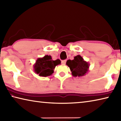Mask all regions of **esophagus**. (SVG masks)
Segmentation results:
<instances>
[{"label":"esophagus","mask_w":121,"mask_h":121,"mask_svg":"<svg viewBox=\"0 0 121 121\" xmlns=\"http://www.w3.org/2000/svg\"><path fill=\"white\" fill-rule=\"evenodd\" d=\"M65 63H66V60H62L61 61V63L63 65H65Z\"/></svg>","instance_id":"34e87169"}]
</instances>
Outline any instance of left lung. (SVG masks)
I'll use <instances>...</instances> for the list:
<instances>
[{"instance_id": "8db88e82", "label": "left lung", "mask_w": 121, "mask_h": 121, "mask_svg": "<svg viewBox=\"0 0 121 121\" xmlns=\"http://www.w3.org/2000/svg\"><path fill=\"white\" fill-rule=\"evenodd\" d=\"M66 65L70 68L73 77L83 76L89 70L90 64L84 60L80 55L75 56L73 60H67Z\"/></svg>"}]
</instances>
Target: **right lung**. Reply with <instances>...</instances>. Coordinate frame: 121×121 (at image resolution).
<instances>
[{"label": "right lung", "mask_w": 121, "mask_h": 121, "mask_svg": "<svg viewBox=\"0 0 121 121\" xmlns=\"http://www.w3.org/2000/svg\"><path fill=\"white\" fill-rule=\"evenodd\" d=\"M61 61L59 59L53 60L51 56H45L43 58H38L34 65L35 73L39 76H49L54 73L56 65H60Z\"/></svg>", "instance_id": "right-lung-1"}]
</instances>
